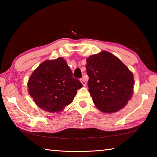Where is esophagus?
Wrapping results in <instances>:
<instances>
[{
  "instance_id": "esophagus-1",
  "label": "esophagus",
  "mask_w": 157,
  "mask_h": 157,
  "mask_svg": "<svg viewBox=\"0 0 157 157\" xmlns=\"http://www.w3.org/2000/svg\"><path fill=\"white\" fill-rule=\"evenodd\" d=\"M81 82H82V85H83L84 86H86V82H85V80H84V79H81Z\"/></svg>"
}]
</instances>
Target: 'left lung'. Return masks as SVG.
Segmentation results:
<instances>
[{"instance_id":"left-lung-1","label":"left lung","mask_w":157,"mask_h":157,"mask_svg":"<svg viewBox=\"0 0 157 157\" xmlns=\"http://www.w3.org/2000/svg\"><path fill=\"white\" fill-rule=\"evenodd\" d=\"M86 68L89 91L98 109L111 113L125 107L134 94V79L118 57L103 50L87 58Z\"/></svg>"}]
</instances>
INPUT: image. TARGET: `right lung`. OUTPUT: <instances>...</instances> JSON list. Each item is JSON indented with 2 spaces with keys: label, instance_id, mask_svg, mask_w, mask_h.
Here are the masks:
<instances>
[{
  "label": "right lung",
  "instance_id": "obj_1",
  "mask_svg": "<svg viewBox=\"0 0 157 157\" xmlns=\"http://www.w3.org/2000/svg\"><path fill=\"white\" fill-rule=\"evenodd\" d=\"M83 86L62 57L46 60L32 73L28 93L38 107L50 113L59 112L70 105Z\"/></svg>",
  "mask_w": 157,
  "mask_h": 157
}]
</instances>
